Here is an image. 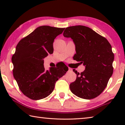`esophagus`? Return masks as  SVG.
Instances as JSON below:
<instances>
[{
    "instance_id": "1",
    "label": "esophagus",
    "mask_w": 125,
    "mask_h": 125,
    "mask_svg": "<svg viewBox=\"0 0 125 125\" xmlns=\"http://www.w3.org/2000/svg\"><path fill=\"white\" fill-rule=\"evenodd\" d=\"M68 71L69 72H73V70H72V69L71 68H68Z\"/></svg>"
}]
</instances>
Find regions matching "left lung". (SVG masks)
Instances as JSON below:
<instances>
[{
  "label": "left lung",
  "instance_id": "8db88e82",
  "mask_svg": "<svg viewBox=\"0 0 125 125\" xmlns=\"http://www.w3.org/2000/svg\"><path fill=\"white\" fill-rule=\"evenodd\" d=\"M63 36L73 40L76 51L73 59L85 67L80 74L73 70L77 78L69 85L71 91L82 99L96 98L106 87L113 73L114 54L111 45L105 37L82 25L67 27Z\"/></svg>",
  "mask_w": 125,
  "mask_h": 125
}]
</instances>
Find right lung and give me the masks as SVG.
I'll list each match as a JSON object with an SVG mask.
<instances>
[{
  "label": "right lung",
  "instance_id": "1",
  "mask_svg": "<svg viewBox=\"0 0 125 125\" xmlns=\"http://www.w3.org/2000/svg\"><path fill=\"white\" fill-rule=\"evenodd\" d=\"M64 28L41 26L20 40L12 57L13 75L25 96L37 100L51 94L55 83L68 70L64 63L45 70L43 59L53 52L54 40Z\"/></svg>",
  "mask_w": 125,
  "mask_h": 125
}]
</instances>
